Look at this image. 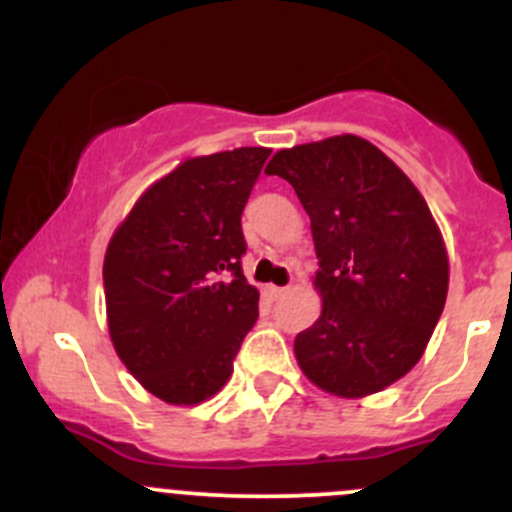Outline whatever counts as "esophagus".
I'll list each match as a JSON object with an SVG mask.
<instances>
[{"label": "esophagus", "mask_w": 512, "mask_h": 512, "mask_svg": "<svg viewBox=\"0 0 512 512\" xmlns=\"http://www.w3.org/2000/svg\"><path fill=\"white\" fill-rule=\"evenodd\" d=\"M265 292H267V294H270V297H272V299H280V297H282V294H285V292H287V287H275V285H270V287H267V289H265Z\"/></svg>", "instance_id": "1"}]
</instances>
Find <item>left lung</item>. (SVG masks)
<instances>
[{"label":"left lung","instance_id":"1","mask_svg":"<svg viewBox=\"0 0 512 512\" xmlns=\"http://www.w3.org/2000/svg\"><path fill=\"white\" fill-rule=\"evenodd\" d=\"M297 193L312 223L322 314L294 339L314 386L364 399L418 364L448 294V255L426 200L366 138L282 148L265 168Z\"/></svg>","mask_w":512,"mask_h":512}]
</instances>
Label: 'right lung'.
<instances>
[{"label": "right lung", "instance_id": "1", "mask_svg": "<svg viewBox=\"0 0 512 512\" xmlns=\"http://www.w3.org/2000/svg\"><path fill=\"white\" fill-rule=\"evenodd\" d=\"M270 148L188 158L156 180L103 257L113 349L138 384L170 406L218 394L257 322L260 292L240 260L242 210Z\"/></svg>", "mask_w": 512, "mask_h": 512}]
</instances>
